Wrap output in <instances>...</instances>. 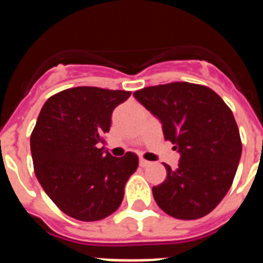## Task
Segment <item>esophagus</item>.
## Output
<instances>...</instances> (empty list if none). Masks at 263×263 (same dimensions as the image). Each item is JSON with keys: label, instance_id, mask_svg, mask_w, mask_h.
<instances>
[{"label": "esophagus", "instance_id": "1", "mask_svg": "<svg viewBox=\"0 0 263 263\" xmlns=\"http://www.w3.org/2000/svg\"><path fill=\"white\" fill-rule=\"evenodd\" d=\"M148 164H150V162H148V160L143 159V158H141V159H139V166L141 167H147Z\"/></svg>", "mask_w": 263, "mask_h": 263}]
</instances>
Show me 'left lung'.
Returning <instances> with one entry per match:
<instances>
[{"label": "left lung", "mask_w": 263, "mask_h": 263, "mask_svg": "<svg viewBox=\"0 0 263 263\" xmlns=\"http://www.w3.org/2000/svg\"><path fill=\"white\" fill-rule=\"evenodd\" d=\"M134 97L157 116L164 139L180 153L178 168L153 187L159 208L179 220L212 212L229 191L242 152L231 108L205 85L176 81L136 90Z\"/></svg>", "instance_id": "obj_1"}]
</instances>
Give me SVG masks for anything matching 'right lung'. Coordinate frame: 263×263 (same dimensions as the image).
Instances as JSON below:
<instances>
[{"label":"right lung","mask_w":263,"mask_h":263,"mask_svg":"<svg viewBox=\"0 0 263 263\" xmlns=\"http://www.w3.org/2000/svg\"><path fill=\"white\" fill-rule=\"evenodd\" d=\"M132 95L97 87L64 89L47 100L30 137L36 179L62 212L97 221L118 210L138 157H111L100 143L111 111Z\"/></svg>","instance_id":"1"}]
</instances>
